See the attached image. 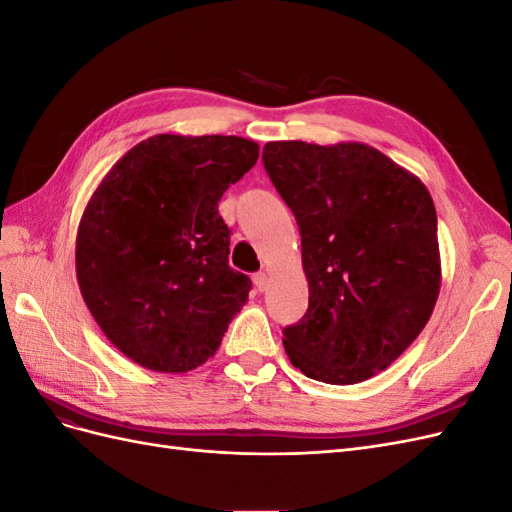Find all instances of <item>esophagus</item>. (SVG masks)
Returning a JSON list of instances; mask_svg holds the SVG:
<instances>
[{"mask_svg":"<svg viewBox=\"0 0 512 512\" xmlns=\"http://www.w3.org/2000/svg\"><path fill=\"white\" fill-rule=\"evenodd\" d=\"M254 284H256V288H258L260 292H265V290L269 288V275H267V271H258V273L254 275Z\"/></svg>","mask_w":512,"mask_h":512,"instance_id":"obj_1","label":"esophagus"}]
</instances>
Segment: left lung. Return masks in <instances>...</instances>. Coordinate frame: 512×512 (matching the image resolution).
<instances>
[{
  "label": "left lung",
  "instance_id": "left-lung-1",
  "mask_svg": "<svg viewBox=\"0 0 512 512\" xmlns=\"http://www.w3.org/2000/svg\"><path fill=\"white\" fill-rule=\"evenodd\" d=\"M301 232L307 312L284 329L307 378L356 384L425 329L440 292L438 218L408 170L363 143L275 141L262 149Z\"/></svg>",
  "mask_w": 512,
  "mask_h": 512
}]
</instances>
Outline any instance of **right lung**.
<instances>
[{
    "label": "right lung",
    "instance_id": "1",
    "mask_svg": "<svg viewBox=\"0 0 512 512\" xmlns=\"http://www.w3.org/2000/svg\"><path fill=\"white\" fill-rule=\"evenodd\" d=\"M258 160L241 136L156 134L98 185L76 235L81 294L111 344L183 374L220 348L250 277L228 265L222 194Z\"/></svg>",
    "mask_w": 512,
    "mask_h": 512
}]
</instances>
